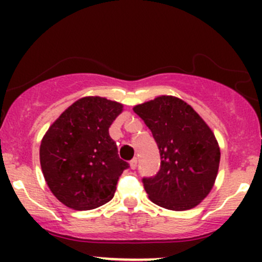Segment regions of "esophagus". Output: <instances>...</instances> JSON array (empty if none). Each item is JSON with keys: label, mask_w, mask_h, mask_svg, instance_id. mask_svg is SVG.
I'll return each mask as SVG.
<instances>
[{"label": "esophagus", "mask_w": 262, "mask_h": 262, "mask_svg": "<svg viewBox=\"0 0 262 262\" xmlns=\"http://www.w3.org/2000/svg\"><path fill=\"white\" fill-rule=\"evenodd\" d=\"M129 164H130V169H137V165H138V160L137 159H133V160H130V162H129Z\"/></svg>", "instance_id": "34e87169"}]
</instances>
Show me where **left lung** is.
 <instances>
[{
	"instance_id": "8db88e82",
	"label": "left lung",
	"mask_w": 262,
	"mask_h": 262,
	"mask_svg": "<svg viewBox=\"0 0 262 262\" xmlns=\"http://www.w3.org/2000/svg\"><path fill=\"white\" fill-rule=\"evenodd\" d=\"M133 110L151 130L160 152L156 175L143 177L149 198L171 210L196 207L218 173L221 150L213 132L193 108L172 96H160Z\"/></svg>"
}]
</instances>
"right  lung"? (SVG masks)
<instances>
[{"label":"right lung","mask_w":262,"mask_h":262,"mask_svg":"<svg viewBox=\"0 0 262 262\" xmlns=\"http://www.w3.org/2000/svg\"><path fill=\"white\" fill-rule=\"evenodd\" d=\"M122 110L118 102L83 97L44 135L39 151L44 179L69 208L93 209L113 198L119 177L129 167L108 132Z\"/></svg>","instance_id":"obj_1"}]
</instances>
